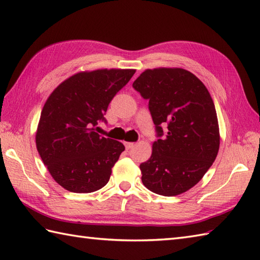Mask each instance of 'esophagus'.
I'll list each match as a JSON object with an SVG mask.
<instances>
[{"mask_svg": "<svg viewBox=\"0 0 260 260\" xmlns=\"http://www.w3.org/2000/svg\"><path fill=\"white\" fill-rule=\"evenodd\" d=\"M124 144L127 150H131V148L134 146V143H131V142H124Z\"/></svg>", "mask_w": 260, "mask_h": 260, "instance_id": "1", "label": "esophagus"}]
</instances>
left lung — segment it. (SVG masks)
<instances>
[{
  "instance_id": "obj_1",
  "label": "left lung",
  "mask_w": 260,
  "mask_h": 260,
  "mask_svg": "<svg viewBox=\"0 0 260 260\" xmlns=\"http://www.w3.org/2000/svg\"><path fill=\"white\" fill-rule=\"evenodd\" d=\"M133 88L148 101L158 137L151 157L140 165L143 184L164 197L190 190L211 167L220 145L217 112L208 89L181 68L147 69Z\"/></svg>"
}]
</instances>
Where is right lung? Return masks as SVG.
Wrapping results in <instances>:
<instances>
[{
    "label": "right lung",
    "mask_w": 260,
    "mask_h": 260,
    "mask_svg": "<svg viewBox=\"0 0 260 260\" xmlns=\"http://www.w3.org/2000/svg\"><path fill=\"white\" fill-rule=\"evenodd\" d=\"M134 69L82 71L49 96L39 120L36 144L43 164L63 189L90 193L107 184L125 150L97 133L109 103L131 80Z\"/></svg>",
    "instance_id": "obj_1"
}]
</instances>
